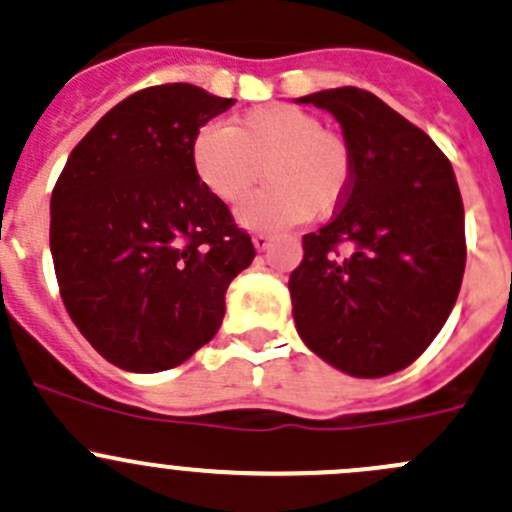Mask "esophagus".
Here are the masks:
<instances>
[{"label": "esophagus", "mask_w": 512, "mask_h": 512, "mask_svg": "<svg viewBox=\"0 0 512 512\" xmlns=\"http://www.w3.org/2000/svg\"><path fill=\"white\" fill-rule=\"evenodd\" d=\"M252 245H255L257 252H265L267 247L272 245V237L267 235V232H255V235H252Z\"/></svg>", "instance_id": "1"}]
</instances>
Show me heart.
Returning a JSON list of instances; mask_svg holds the SVG:
<instances>
[{
	"label": "heart",
	"mask_w": 512,
	"mask_h": 512,
	"mask_svg": "<svg viewBox=\"0 0 512 512\" xmlns=\"http://www.w3.org/2000/svg\"><path fill=\"white\" fill-rule=\"evenodd\" d=\"M262 165L270 185L237 213L250 230H282L309 213L332 215L354 173L347 141L292 103L250 108L230 128L203 123L190 138L195 180L223 205L242 203L252 193Z\"/></svg>",
	"instance_id": "1"
}]
</instances>
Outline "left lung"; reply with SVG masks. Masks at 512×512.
I'll return each instance as SVG.
<instances>
[{
  "instance_id": "8db88e82",
  "label": "left lung",
  "mask_w": 512,
  "mask_h": 512,
  "mask_svg": "<svg viewBox=\"0 0 512 512\" xmlns=\"http://www.w3.org/2000/svg\"><path fill=\"white\" fill-rule=\"evenodd\" d=\"M297 101L337 118L354 173L334 218L302 237L304 260L289 275L294 324L344 374L389 376L426 352L461 289L466 225L451 160L364 89Z\"/></svg>"
}]
</instances>
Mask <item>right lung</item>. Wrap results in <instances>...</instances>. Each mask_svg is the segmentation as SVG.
Listing matches in <instances>:
<instances>
[{"instance_id":"1","label":"right lung","mask_w":512,"mask_h":512,"mask_svg":"<svg viewBox=\"0 0 512 512\" xmlns=\"http://www.w3.org/2000/svg\"><path fill=\"white\" fill-rule=\"evenodd\" d=\"M193 84L123 98L71 151L51 193L61 299L103 359L153 374L218 334L250 235L190 168V138L227 111Z\"/></svg>"}]
</instances>
